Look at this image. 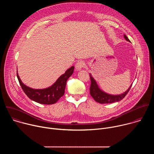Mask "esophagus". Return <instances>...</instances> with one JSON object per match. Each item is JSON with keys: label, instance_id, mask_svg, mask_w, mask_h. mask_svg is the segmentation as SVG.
<instances>
[{"label": "esophagus", "instance_id": "34e87169", "mask_svg": "<svg viewBox=\"0 0 154 154\" xmlns=\"http://www.w3.org/2000/svg\"><path fill=\"white\" fill-rule=\"evenodd\" d=\"M85 65V63L83 61H78L75 64V69L77 71H80Z\"/></svg>", "mask_w": 154, "mask_h": 154}]
</instances>
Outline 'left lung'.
<instances>
[{
    "label": "left lung",
    "instance_id": "8db88e82",
    "mask_svg": "<svg viewBox=\"0 0 154 154\" xmlns=\"http://www.w3.org/2000/svg\"><path fill=\"white\" fill-rule=\"evenodd\" d=\"M124 38L130 42V40L128 39L126 35H124ZM90 75L91 78V86L90 88V94L93 97V98L94 99L95 101H96L98 103H111L113 102H116L121 100L124 97L126 96V94L129 91L130 89L131 88V86L132 85L131 84L130 86L128 88V89L124 92L122 94H119V95H112V94H109L108 93H105L102 90L100 89L96 81L94 79V78Z\"/></svg>",
    "mask_w": 154,
    "mask_h": 154
}]
</instances>
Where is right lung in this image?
Returning a JSON list of instances; mask_svg holds the SVG:
<instances>
[{"label":"right lung","mask_w":154,"mask_h":154,"mask_svg":"<svg viewBox=\"0 0 154 154\" xmlns=\"http://www.w3.org/2000/svg\"><path fill=\"white\" fill-rule=\"evenodd\" d=\"M74 66L69 68L51 86L45 89H33L22 82L17 71V77L22 89L31 100L41 104L51 105L56 103L64 94L68 79L74 72Z\"/></svg>","instance_id":"right-lung-1"}]
</instances>
